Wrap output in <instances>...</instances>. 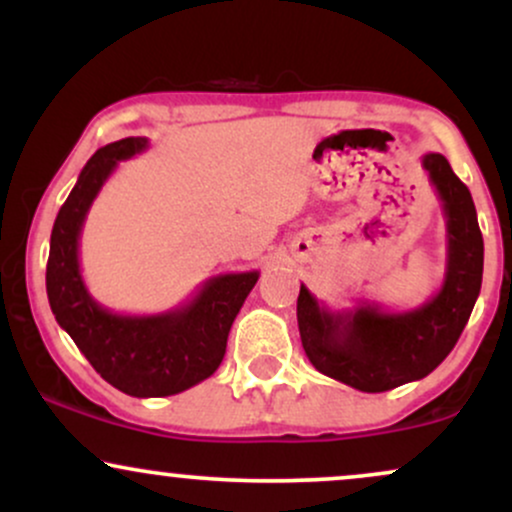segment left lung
<instances>
[{"label": "left lung", "mask_w": 512, "mask_h": 512, "mask_svg": "<svg viewBox=\"0 0 512 512\" xmlns=\"http://www.w3.org/2000/svg\"><path fill=\"white\" fill-rule=\"evenodd\" d=\"M421 166L443 202L448 231V264L436 296L404 313L368 303L332 313L303 284L298 293L305 356L327 378L361 392L395 390L436 370L460 339L481 291L484 238L472 195L445 156L426 154Z\"/></svg>", "instance_id": "1"}]
</instances>
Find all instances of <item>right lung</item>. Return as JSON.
<instances>
[{
	"instance_id": "1",
	"label": "right lung",
	"mask_w": 512,
	"mask_h": 512,
	"mask_svg": "<svg viewBox=\"0 0 512 512\" xmlns=\"http://www.w3.org/2000/svg\"><path fill=\"white\" fill-rule=\"evenodd\" d=\"M146 149V137H127L88 158L52 226L45 286L57 325L103 380L129 397H168L221 366L228 332L260 272L211 276L185 305L156 315H117L93 301L79 267L81 228L117 163Z\"/></svg>"
}]
</instances>
